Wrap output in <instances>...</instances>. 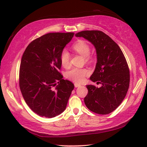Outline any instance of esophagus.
Here are the masks:
<instances>
[{"mask_svg":"<svg viewBox=\"0 0 147 147\" xmlns=\"http://www.w3.org/2000/svg\"><path fill=\"white\" fill-rule=\"evenodd\" d=\"M80 86H81L80 84H79L78 83L74 84V87H75V88H79V87H80Z\"/></svg>","mask_w":147,"mask_h":147,"instance_id":"1","label":"esophagus"}]
</instances>
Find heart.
<instances>
[{
    "label": "heart",
    "instance_id": "b5f03b06",
    "mask_svg": "<svg viewBox=\"0 0 147 147\" xmlns=\"http://www.w3.org/2000/svg\"><path fill=\"white\" fill-rule=\"evenodd\" d=\"M73 49L77 53L86 58V61L89 60V55L90 54V47L86 41L83 40H78L73 45ZM60 61L61 65L63 67L68 68L70 67V54L65 50L62 52L61 54ZM88 74L89 71L87 69L74 67L67 72L65 76L67 78L70 80L80 83L84 81L85 77Z\"/></svg>",
    "mask_w": 147,
    "mask_h": 147
}]
</instances>
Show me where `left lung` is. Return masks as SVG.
Returning a JSON list of instances; mask_svg holds the SVG:
<instances>
[{
  "mask_svg": "<svg viewBox=\"0 0 147 147\" xmlns=\"http://www.w3.org/2000/svg\"><path fill=\"white\" fill-rule=\"evenodd\" d=\"M75 36L85 38L95 48L97 62L90 80L102 84L100 88L86 86L88 93L84 102L94 113H110L121 104L128 90L130 71L125 57L118 45L103 32L85 30Z\"/></svg>",
  "mask_w": 147,
  "mask_h": 147,
  "instance_id": "8db88e82",
  "label": "left lung"
}]
</instances>
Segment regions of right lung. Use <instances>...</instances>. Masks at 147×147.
I'll return each mask as SVG.
<instances>
[{
    "mask_svg": "<svg viewBox=\"0 0 147 147\" xmlns=\"http://www.w3.org/2000/svg\"><path fill=\"white\" fill-rule=\"evenodd\" d=\"M74 34L57 32L43 35L32 41L22 56L20 89L27 105L39 116L53 118L66 108L74 86L62 78L59 72L60 56Z\"/></svg>",
    "mask_w": 147,
    "mask_h": 147,
    "instance_id": "obj_1",
    "label": "right lung"
}]
</instances>
